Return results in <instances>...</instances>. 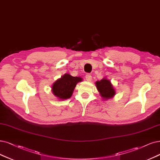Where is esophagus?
<instances>
[{"mask_svg": "<svg viewBox=\"0 0 160 160\" xmlns=\"http://www.w3.org/2000/svg\"><path fill=\"white\" fill-rule=\"evenodd\" d=\"M86 80L88 81V82H91L92 81V76H91V74H87L86 75Z\"/></svg>", "mask_w": 160, "mask_h": 160, "instance_id": "obj_1", "label": "esophagus"}]
</instances>
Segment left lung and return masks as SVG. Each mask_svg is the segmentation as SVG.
<instances>
[{"mask_svg": "<svg viewBox=\"0 0 160 160\" xmlns=\"http://www.w3.org/2000/svg\"><path fill=\"white\" fill-rule=\"evenodd\" d=\"M96 86L103 100H108L115 96L116 92L109 80L103 78L101 80L96 82Z\"/></svg>", "mask_w": 160, "mask_h": 160, "instance_id": "left-lung-1", "label": "left lung"}]
</instances>
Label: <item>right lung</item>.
Wrapping results in <instances>:
<instances>
[{
	"mask_svg": "<svg viewBox=\"0 0 160 160\" xmlns=\"http://www.w3.org/2000/svg\"><path fill=\"white\" fill-rule=\"evenodd\" d=\"M82 81L81 77L64 74L61 78H58L52 84V92L59 100L69 99L72 96L77 83Z\"/></svg>",
	"mask_w": 160,
	"mask_h": 160,
	"instance_id": "obj_1",
	"label": "right lung"
}]
</instances>
